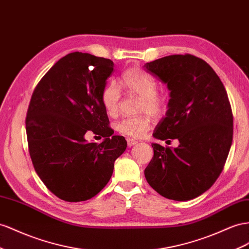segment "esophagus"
Listing matches in <instances>:
<instances>
[{"instance_id": "obj_1", "label": "esophagus", "mask_w": 249, "mask_h": 249, "mask_svg": "<svg viewBox=\"0 0 249 249\" xmlns=\"http://www.w3.org/2000/svg\"><path fill=\"white\" fill-rule=\"evenodd\" d=\"M126 142H127V145L129 146H133V145H135L138 141H136V140H134V139H132V138H127L126 139Z\"/></svg>"}]
</instances>
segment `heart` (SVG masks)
Returning <instances> with one entry per match:
<instances>
[{
  "label": "heart",
  "instance_id": "b5f03b06",
  "mask_svg": "<svg viewBox=\"0 0 249 249\" xmlns=\"http://www.w3.org/2000/svg\"><path fill=\"white\" fill-rule=\"evenodd\" d=\"M122 83L127 92L140 96L139 112H146L153 117H158L166 109V96L157 91V82L145 71L133 68L122 75ZM122 94L115 83L107 84L102 92V104L109 116H115L119 110ZM119 133L132 138H141L151 129V120L147 116L127 117L116 125Z\"/></svg>",
  "mask_w": 249,
  "mask_h": 249
}]
</instances>
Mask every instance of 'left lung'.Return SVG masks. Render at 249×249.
<instances>
[{
  "mask_svg": "<svg viewBox=\"0 0 249 249\" xmlns=\"http://www.w3.org/2000/svg\"><path fill=\"white\" fill-rule=\"evenodd\" d=\"M144 68L171 91L169 109L153 136L180 143L175 149L152 143L145 179L167 199H194L216 182L231 150L233 119L227 92L212 67L192 54L161 57Z\"/></svg>",
  "mask_w": 249,
  "mask_h": 249,
  "instance_id": "left-lung-1",
  "label": "left lung"
}]
</instances>
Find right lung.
<instances>
[{
  "label": "right lung",
  "instance_id": "add662e5",
  "mask_svg": "<svg viewBox=\"0 0 249 249\" xmlns=\"http://www.w3.org/2000/svg\"><path fill=\"white\" fill-rule=\"evenodd\" d=\"M113 70L111 59L72 52L52 66L31 96L26 132L33 166L47 189L68 202L96 196L126 149L102 104ZM91 131L103 142L88 143L84 136Z\"/></svg>",
  "mask_w": 249,
  "mask_h": 249
}]
</instances>
